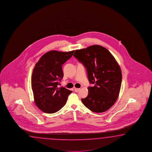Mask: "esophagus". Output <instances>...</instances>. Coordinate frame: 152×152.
Here are the masks:
<instances>
[{
    "mask_svg": "<svg viewBox=\"0 0 152 152\" xmlns=\"http://www.w3.org/2000/svg\"><path fill=\"white\" fill-rule=\"evenodd\" d=\"M79 90H80L79 88H74V91H75V92H76V93H78Z\"/></svg>",
    "mask_w": 152,
    "mask_h": 152,
    "instance_id": "esophagus-1",
    "label": "esophagus"
}]
</instances>
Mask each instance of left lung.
<instances>
[{
  "label": "left lung",
  "mask_w": 152,
  "mask_h": 152,
  "mask_svg": "<svg viewBox=\"0 0 152 152\" xmlns=\"http://www.w3.org/2000/svg\"><path fill=\"white\" fill-rule=\"evenodd\" d=\"M73 56L86 67L90 83L94 84L88 87L82 102L95 113L107 111L117 100L121 89L122 73L117 61L100 45L75 50Z\"/></svg>",
  "instance_id": "8db88e82"
}]
</instances>
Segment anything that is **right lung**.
<instances>
[{
  "mask_svg": "<svg viewBox=\"0 0 152 152\" xmlns=\"http://www.w3.org/2000/svg\"><path fill=\"white\" fill-rule=\"evenodd\" d=\"M70 52L49 51L36 63L32 74L31 88L35 104L44 113L58 111L66 104L72 91L64 87L58 88L63 77V64L73 56Z\"/></svg>",
  "mask_w": 152,
  "mask_h": 152,
  "instance_id": "obj_1",
  "label": "right lung"
}]
</instances>
